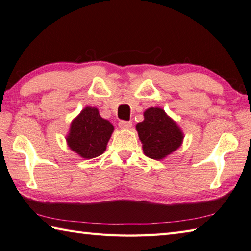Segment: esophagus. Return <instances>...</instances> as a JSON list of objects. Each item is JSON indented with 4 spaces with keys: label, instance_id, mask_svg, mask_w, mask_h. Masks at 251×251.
I'll return each instance as SVG.
<instances>
[{
    "label": "esophagus",
    "instance_id": "esophagus-1",
    "mask_svg": "<svg viewBox=\"0 0 251 251\" xmlns=\"http://www.w3.org/2000/svg\"><path fill=\"white\" fill-rule=\"evenodd\" d=\"M119 126L121 127V129H130V127L132 126V122L121 120V121H119Z\"/></svg>",
    "mask_w": 251,
    "mask_h": 251
}]
</instances>
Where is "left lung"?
Segmentation results:
<instances>
[{
  "label": "left lung",
  "instance_id": "8db88e82",
  "mask_svg": "<svg viewBox=\"0 0 251 251\" xmlns=\"http://www.w3.org/2000/svg\"><path fill=\"white\" fill-rule=\"evenodd\" d=\"M144 154L151 159H162L180 147L183 134L165 110L151 107L144 112V121L136 125Z\"/></svg>",
  "mask_w": 251,
  "mask_h": 251
}]
</instances>
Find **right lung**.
Instances as JSON below:
<instances>
[{
	"label": "right lung",
	"instance_id": "add662e5",
	"mask_svg": "<svg viewBox=\"0 0 251 251\" xmlns=\"http://www.w3.org/2000/svg\"><path fill=\"white\" fill-rule=\"evenodd\" d=\"M114 126L101 118L94 107H86L73 121L67 142L69 147L81 157L95 158L106 150Z\"/></svg>",
	"mask_w": 251,
	"mask_h": 251
}]
</instances>
